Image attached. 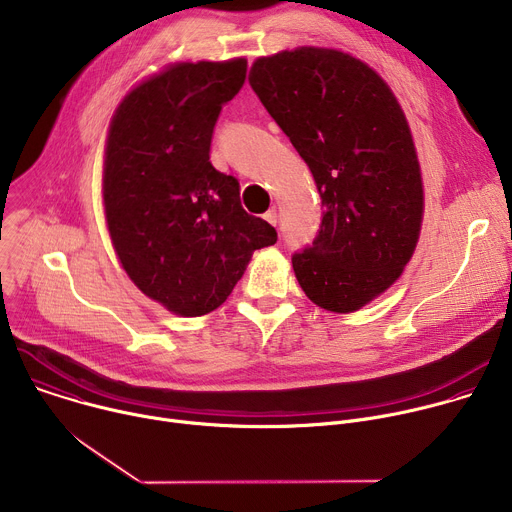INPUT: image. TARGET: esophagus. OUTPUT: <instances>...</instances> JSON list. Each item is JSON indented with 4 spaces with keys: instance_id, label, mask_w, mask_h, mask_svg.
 <instances>
[{
    "instance_id": "1",
    "label": "esophagus",
    "mask_w": 512,
    "mask_h": 512,
    "mask_svg": "<svg viewBox=\"0 0 512 512\" xmlns=\"http://www.w3.org/2000/svg\"><path fill=\"white\" fill-rule=\"evenodd\" d=\"M263 218H265V221H267L271 227H277V212H275V208L267 210V212L263 214Z\"/></svg>"
}]
</instances>
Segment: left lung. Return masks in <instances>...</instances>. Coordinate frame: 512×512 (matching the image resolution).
I'll use <instances>...</instances> for the list:
<instances>
[{
	"instance_id": "1",
	"label": "left lung",
	"mask_w": 512,
	"mask_h": 512,
	"mask_svg": "<svg viewBox=\"0 0 512 512\" xmlns=\"http://www.w3.org/2000/svg\"><path fill=\"white\" fill-rule=\"evenodd\" d=\"M249 85L316 180L324 216L310 249L291 257L306 296L358 312L411 261L423 223V180L407 117L360 58L318 46L259 56Z\"/></svg>"
}]
</instances>
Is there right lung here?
Listing matches in <instances>:
<instances>
[{
    "label": "right lung",
    "instance_id": "1",
    "mask_svg": "<svg viewBox=\"0 0 512 512\" xmlns=\"http://www.w3.org/2000/svg\"><path fill=\"white\" fill-rule=\"evenodd\" d=\"M247 58L174 62L117 105L103 154V210L115 255L141 294L182 318L223 306L275 229L241 206L210 164L218 113Z\"/></svg>",
    "mask_w": 512,
    "mask_h": 512
}]
</instances>
